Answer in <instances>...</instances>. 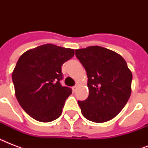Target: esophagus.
<instances>
[{"mask_svg":"<svg viewBox=\"0 0 148 148\" xmlns=\"http://www.w3.org/2000/svg\"><path fill=\"white\" fill-rule=\"evenodd\" d=\"M72 91L73 92H75V90H76V88H77V86H74V87H72Z\"/></svg>","mask_w":148,"mask_h":148,"instance_id":"34e87169","label":"esophagus"}]
</instances>
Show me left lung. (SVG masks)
I'll list each match as a JSON object with an SVG mask.
<instances>
[{"instance_id":"left-lung-1","label":"left lung","mask_w":148,"mask_h":148,"mask_svg":"<svg viewBox=\"0 0 148 148\" xmlns=\"http://www.w3.org/2000/svg\"><path fill=\"white\" fill-rule=\"evenodd\" d=\"M88 75L89 96L78 101L85 118L103 123L115 117L131 94L132 73L121 56L100 46L75 50Z\"/></svg>"}]
</instances>
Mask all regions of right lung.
I'll list each match as a JSON object with an SVG mask.
<instances>
[{"instance_id":"obj_1","label":"right lung","mask_w":148,"mask_h":148,"mask_svg":"<svg viewBox=\"0 0 148 148\" xmlns=\"http://www.w3.org/2000/svg\"><path fill=\"white\" fill-rule=\"evenodd\" d=\"M74 55V50L52 44L24 52L12 73L15 96L24 111L40 122L60 117L71 89L60 84L61 66Z\"/></svg>"}]
</instances>
